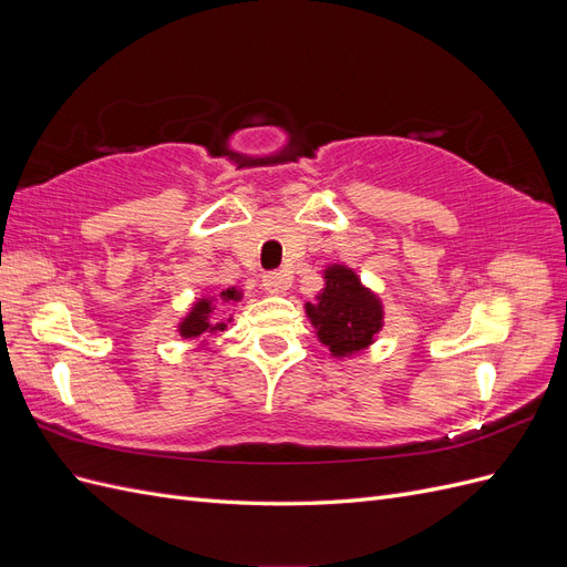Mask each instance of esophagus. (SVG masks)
I'll return each instance as SVG.
<instances>
[{"instance_id":"1","label":"esophagus","mask_w":567,"mask_h":567,"mask_svg":"<svg viewBox=\"0 0 567 567\" xmlns=\"http://www.w3.org/2000/svg\"><path fill=\"white\" fill-rule=\"evenodd\" d=\"M262 286L269 290V293H284V290L290 286V274L284 269L267 271L262 277Z\"/></svg>"}]
</instances>
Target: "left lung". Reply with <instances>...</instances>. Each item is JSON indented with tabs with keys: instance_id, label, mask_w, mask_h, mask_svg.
Masks as SVG:
<instances>
[{
	"instance_id": "left-lung-1",
	"label": "left lung",
	"mask_w": 567,
	"mask_h": 567,
	"mask_svg": "<svg viewBox=\"0 0 567 567\" xmlns=\"http://www.w3.org/2000/svg\"><path fill=\"white\" fill-rule=\"evenodd\" d=\"M326 286L317 302H307L305 312L317 329L319 340L333 357H350L369 348L383 326L379 296L362 286L346 265H331L323 271Z\"/></svg>"
}]
</instances>
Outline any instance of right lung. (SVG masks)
<instances>
[{
    "label": "right lung",
    "mask_w": 567,
    "mask_h": 567,
    "mask_svg": "<svg viewBox=\"0 0 567 567\" xmlns=\"http://www.w3.org/2000/svg\"><path fill=\"white\" fill-rule=\"evenodd\" d=\"M241 298H244L241 290H236V288H227L219 293L221 302H238ZM215 310H217L215 298H198V302H194V307H192V312H188L179 321V336L205 340V338H213L217 331H225L227 323L219 321Z\"/></svg>",
    "instance_id": "right-lung-1"
}]
</instances>
